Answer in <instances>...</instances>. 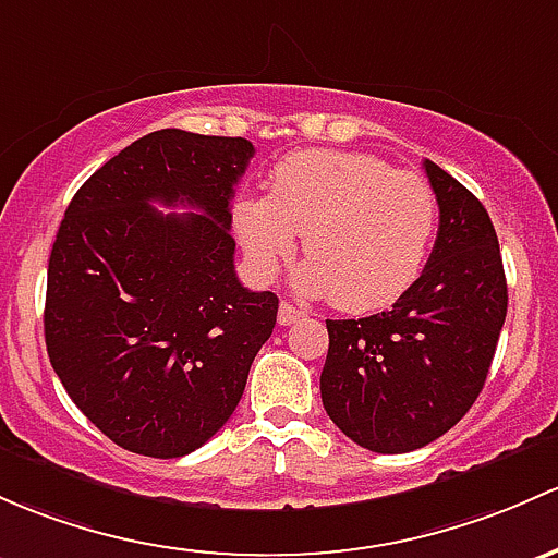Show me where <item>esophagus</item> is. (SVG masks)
Returning <instances> with one entry per match:
<instances>
[{"label": "esophagus", "mask_w": 558, "mask_h": 558, "mask_svg": "<svg viewBox=\"0 0 558 558\" xmlns=\"http://www.w3.org/2000/svg\"><path fill=\"white\" fill-rule=\"evenodd\" d=\"M307 318V313H304L302 307H294V304L289 302H280V310H278V324L280 326H291L296 324V320Z\"/></svg>", "instance_id": "esophagus-1"}]
</instances>
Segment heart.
<instances>
[{"mask_svg": "<svg viewBox=\"0 0 558 558\" xmlns=\"http://www.w3.org/2000/svg\"><path fill=\"white\" fill-rule=\"evenodd\" d=\"M234 232L262 278H272L304 234L296 286L331 294L350 313L401 299L417 283L438 227V197L417 173L363 151L310 149L283 157L267 197H240Z\"/></svg>", "mask_w": 558, "mask_h": 558, "instance_id": "obj_1", "label": "heart"}]
</instances>
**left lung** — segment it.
Listing matches in <instances>:
<instances>
[{
	"mask_svg": "<svg viewBox=\"0 0 558 558\" xmlns=\"http://www.w3.org/2000/svg\"><path fill=\"white\" fill-rule=\"evenodd\" d=\"M438 238L417 283L387 313L326 320L320 398L357 447L403 454L465 417L489 374L508 313V283L489 214L425 160Z\"/></svg>",
	"mask_w": 558,
	"mask_h": 558,
	"instance_id": "8db88e82",
	"label": "left lung"
}]
</instances>
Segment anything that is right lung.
<instances>
[{"mask_svg":"<svg viewBox=\"0 0 558 558\" xmlns=\"http://www.w3.org/2000/svg\"><path fill=\"white\" fill-rule=\"evenodd\" d=\"M251 157L245 138L155 131L104 162L63 214L47 264V355L117 447L160 460L201 449L272 333L278 296L234 275L230 203ZM155 202L198 214L162 215Z\"/></svg>","mask_w":558,"mask_h":558,"instance_id":"add662e5","label":"right lung"}]
</instances>
